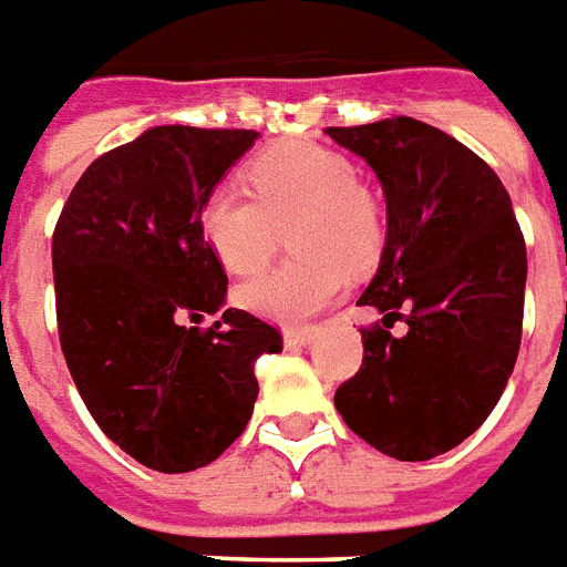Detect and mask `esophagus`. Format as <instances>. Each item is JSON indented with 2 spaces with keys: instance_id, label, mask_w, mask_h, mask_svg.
I'll return each instance as SVG.
<instances>
[{
  "instance_id": "esophagus-1",
  "label": "esophagus",
  "mask_w": 567,
  "mask_h": 567,
  "mask_svg": "<svg viewBox=\"0 0 567 567\" xmlns=\"http://www.w3.org/2000/svg\"><path fill=\"white\" fill-rule=\"evenodd\" d=\"M316 339V327H287L284 330V341L287 348H307Z\"/></svg>"
}]
</instances>
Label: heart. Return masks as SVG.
Segmentation results:
<instances>
[{"instance_id":"1","label":"heart","mask_w":567,"mask_h":567,"mask_svg":"<svg viewBox=\"0 0 567 567\" xmlns=\"http://www.w3.org/2000/svg\"><path fill=\"white\" fill-rule=\"evenodd\" d=\"M255 194L223 182L205 196L199 226L228 272L249 278L275 255L280 226H292L295 260L237 289V301L275 321H303L348 289V264L368 266L382 246V217L357 185V167L333 150L289 142L249 165Z\"/></svg>"}]
</instances>
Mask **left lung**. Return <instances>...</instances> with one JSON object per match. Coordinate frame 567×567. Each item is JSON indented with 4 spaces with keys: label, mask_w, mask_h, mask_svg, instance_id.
Segmentation results:
<instances>
[{
    "label": "left lung",
    "mask_w": 567,
    "mask_h": 567,
    "mask_svg": "<svg viewBox=\"0 0 567 567\" xmlns=\"http://www.w3.org/2000/svg\"><path fill=\"white\" fill-rule=\"evenodd\" d=\"M377 173L388 231L359 298L364 357L336 409L396 461H429L470 437L502 400L522 344L527 249L507 188L484 158L423 121L327 126ZM405 320L402 337L390 333Z\"/></svg>",
    "instance_id": "1"
}]
</instances>
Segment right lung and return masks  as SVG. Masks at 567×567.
I'll return each mask as SVG.
<instances>
[{
  "label": "right lung",
  "mask_w": 567,
  "mask_h": 567,
  "mask_svg": "<svg viewBox=\"0 0 567 567\" xmlns=\"http://www.w3.org/2000/svg\"><path fill=\"white\" fill-rule=\"evenodd\" d=\"M255 138L153 126L83 171L51 237L69 373L101 432L147 470L217 461L255 411L257 357L284 348L246 310L199 327L228 292L199 210Z\"/></svg>",
  "instance_id": "1"
}]
</instances>
